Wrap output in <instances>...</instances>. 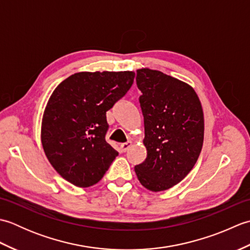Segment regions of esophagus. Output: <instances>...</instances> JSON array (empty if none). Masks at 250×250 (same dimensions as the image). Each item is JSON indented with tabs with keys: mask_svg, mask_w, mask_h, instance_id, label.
<instances>
[{
	"mask_svg": "<svg viewBox=\"0 0 250 250\" xmlns=\"http://www.w3.org/2000/svg\"><path fill=\"white\" fill-rule=\"evenodd\" d=\"M132 146V143L131 142H126V143H124V144H121L120 145V148H121V150L124 151V152H125L126 150L129 149V148Z\"/></svg>",
	"mask_w": 250,
	"mask_h": 250,
	"instance_id": "1",
	"label": "esophagus"
}]
</instances>
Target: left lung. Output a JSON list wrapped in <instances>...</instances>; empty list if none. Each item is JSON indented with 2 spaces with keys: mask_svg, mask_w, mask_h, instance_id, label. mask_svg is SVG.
Segmentation results:
<instances>
[{
  "mask_svg": "<svg viewBox=\"0 0 250 250\" xmlns=\"http://www.w3.org/2000/svg\"><path fill=\"white\" fill-rule=\"evenodd\" d=\"M136 84L147 158L134 169L146 189L158 192L182 182L193 168L203 146V109L192 87L160 71L140 68Z\"/></svg>",
  "mask_w": 250,
  "mask_h": 250,
  "instance_id": "1",
  "label": "left lung"
}]
</instances>
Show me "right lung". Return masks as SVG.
Wrapping results in <instances>:
<instances>
[{
	"mask_svg": "<svg viewBox=\"0 0 250 250\" xmlns=\"http://www.w3.org/2000/svg\"><path fill=\"white\" fill-rule=\"evenodd\" d=\"M134 72H81L54 90L42 120L45 155L68 183H99L118 156L105 141L106 111L128 92Z\"/></svg>",
	"mask_w": 250,
	"mask_h": 250,
	"instance_id": "obj_1",
	"label": "right lung"
}]
</instances>
